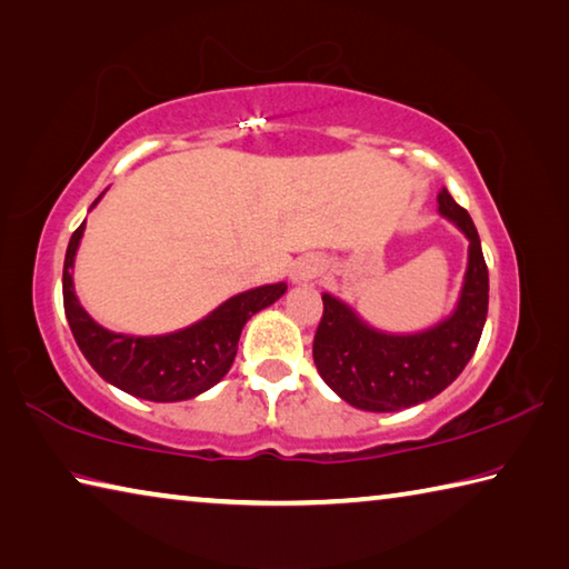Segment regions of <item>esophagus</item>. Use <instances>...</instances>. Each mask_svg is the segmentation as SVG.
<instances>
[{
	"label": "esophagus",
	"instance_id": "esophagus-1",
	"mask_svg": "<svg viewBox=\"0 0 569 569\" xmlns=\"http://www.w3.org/2000/svg\"><path fill=\"white\" fill-rule=\"evenodd\" d=\"M321 271H323V266H321V261L319 258H301V261H298L296 266H293V271H291V281L293 283H308V281H313L316 276H321Z\"/></svg>",
	"mask_w": 569,
	"mask_h": 569
}]
</instances>
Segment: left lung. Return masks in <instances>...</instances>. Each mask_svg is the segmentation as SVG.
I'll use <instances>...</instances> for the list:
<instances>
[{
    "label": "left lung",
    "instance_id": "obj_1",
    "mask_svg": "<svg viewBox=\"0 0 569 569\" xmlns=\"http://www.w3.org/2000/svg\"><path fill=\"white\" fill-rule=\"evenodd\" d=\"M439 213L469 238V263L459 303L449 319L419 333H383L353 308L323 293V316L313 336L321 379L343 401L363 411H401L435 399L477 351L487 321L489 273L479 233L465 208L441 188Z\"/></svg>",
    "mask_w": 569,
    "mask_h": 569
}]
</instances>
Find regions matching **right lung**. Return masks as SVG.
Returning a JSON list of instances; mask_svg holds the SVG:
<instances>
[{
	"instance_id": "add662e5",
	"label": "right lung",
	"mask_w": 569,
	"mask_h": 569,
	"mask_svg": "<svg viewBox=\"0 0 569 569\" xmlns=\"http://www.w3.org/2000/svg\"><path fill=\"white\" fill-rule=\"evenodd\" d=\"M100 200V198H98ZM94 200V203H98ZM92 203V206H94ZM84 223L67 246L62 271L64 313L77 346L94 371L112 387L148 401H182L226 377L238 353V339L246 321L286 293V283L250 288L220 303L203 321L166 336H124L102 329L90 319L74 296L72 266L80 248Z\"/></svg>"
}]
</instances>
